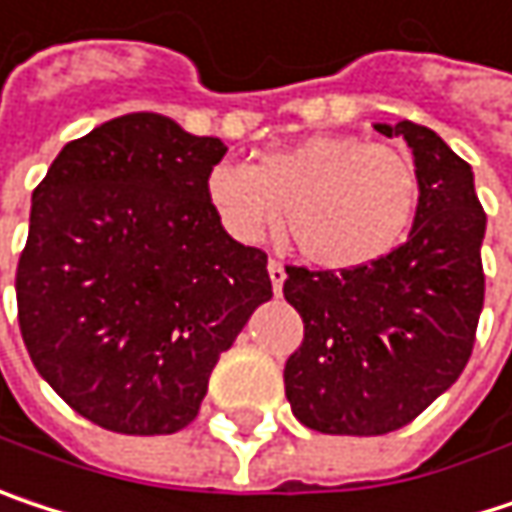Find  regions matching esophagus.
Listing matches in <instances>:
<instances>
[{
    "mask_svg": "<svg viewBox=\"0 0 512 512\" xmlns=\"http://www.w3.org/2000/svg\"><path fill=\"white\" fill-rule=\"evenodd\" d=\"M266 269H269V281H272V290H275V296H281V290H284V281H287L284 263L272 257V260L266 263Z\"/></svg>",
    "mask_w": 512,
    "mask_h": 512,
    "instance_id": "esophagus-1",
    "label": "esophagus"
}]
</instances>
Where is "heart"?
I'll list each match as a JSON object with an SVG mask.
<instances>
[{
	"label": "heart",
	"mask_w": 512,
	"mask_h": 512,
	"mask_svg": "<svg viewBox=\"0 0 512 512\" xmlns=\"http://www.w3.org/2000/svg\"><path fill=\"white\" fill-rule=\"evenodd\" d=\"M208 202L240 243L272 234L284 210L304 260L354 269L393 252L419 202V172L401 146L328 131L263 152L255 166H213Z\"/></svg>",
	"instance_id": "b5f03b06"
}]
</instances>
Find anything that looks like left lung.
<instances>
[{"label":"left lung","mask_w":512,"mask_h":512,"mask_svg":"<svg viewBox=\"0 0 512 512\" xmlns=\"http://www.w3.org/2000/svg\"><path fill=\"white\" fill-rule=\"evenodd\" d=\"M375 128L413 149L410 237L354 269L287 266L284 281L304 322L284 390L293 416L319 434L378 437L410 425L466 369L484 307L487 213L469 163L410 119Z\"/></svg>","instance_id":"obj_1"}]
</instances>
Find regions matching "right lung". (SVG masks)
I'll use <instances>...</instances> for the list:
<instances>
[{
	"instance_id": "obj_1",
	"label": "right lung",
	"mask_w": 512,
	"mask_h": 512,
	"mask_svg": "<svg viewBox=\"0 0 512 512\" xmlns=\"http://www.w3.org/2000/svg\"><path fill=\"white\" fill-rule=\"evenodd\" d=\"M161 114H125L61 149L34 187L17 263L31 363L93 425L175 434L199 416L219 354L272 299L266 252L208 202L225 158Z\"/></svg>"
}]
</instances>
